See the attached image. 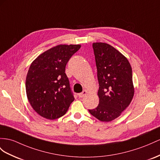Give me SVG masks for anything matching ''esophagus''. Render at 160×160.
<instances>
[{
	"instance_id": "1",
	"label": "esophagus",
	"mask_w": 160,
	"mask_h": 160,
	"mask_svg": "<svg viewBox=\"0 0 160 160\" xmlns=\"http://www.w3.org/2000/svg\"><path fill=\"white\" fill-rule=\"evenodd\" d=\"M87 91H86V90H84V91H83L82 92L78 94V97H79V98H82L84 96L87 95Z\"/></svg>"
}]
</instances>
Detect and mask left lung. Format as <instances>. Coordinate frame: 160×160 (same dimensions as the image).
I'll list each match as a JSON object with an SVG mask.
<instances>
[{"instance_id": "left-lung-1", "label": "left lung", "mask_w": 160, "mask_h": 160, "mask_svg": "<svg viewBox=\"0 0 160 160\" xmlns=\"http://www.w3.org/2000/svg\"><path fill=\"white\" fill-rule=\"evenodd\" d=\"M92 48L99 84V104L88 111L101 122H110L119 117L132 99V68L126 57L111 45L95 42Z\"/></svg>"}]
</instances>
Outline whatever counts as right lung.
<instances>
[{
  "mask_svg": "<svg viewBox=\"0 0 160 160\" xmlns=\"http://www.w3.org/2000/svg\"><path fill=\"white\" fill-rule=\"evenodd\" d=\"M80 44H60L40 55L32 63L26 80L28 99L34 111L48 120L65 115L74 100L65 66Z\"/></svg>",
  "mask_w": 160,
  "mask_h": 160,
  "instance_id": "right-lung-1",
  "label": "right lung"
}]
</instances>
